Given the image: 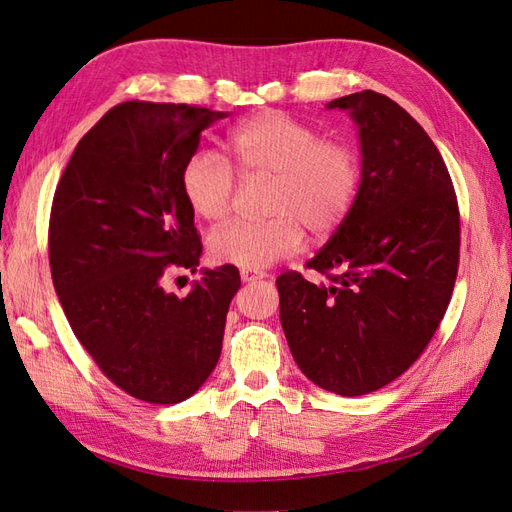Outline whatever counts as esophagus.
<instances>
[{"mask_svg":"<svg viewBox=\"0 0 512 512\" xmlns=\"http://www.w3.org/2000/svg\"><path fill=\"white\" fill-rule=\"evenodd\" d=\"M262 277H265V273H262V271H252V269H241V280H243L245 284H250V282H256V280H262Z\"/></svg>","mask_w":512,"mask_h":512,"instance_id":"obj_1","label":"esophagus"}]
</instances>
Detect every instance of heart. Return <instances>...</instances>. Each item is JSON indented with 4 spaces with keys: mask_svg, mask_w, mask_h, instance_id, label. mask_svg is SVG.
I'll list each match as a JSON object with an SVG mask.
<instances>
[{
    "mask_svg": "<svg viewBox=\"0 0 512 512\" xmlns=\"http://www.w3.org/2000/svg\"><path fill=\"white\" fill-rule=\"evenodd\" d=\"M228 149L245 177H271L265 222H230L215 228L207 247L220 265L260 271L301 250L305 226L327 235L352 211L361 190V160L339 138H320L307 123L282 111L254 115L230 130ZM185 203L200 220L230 213L237 175L213 151H196L181 170Z\"/></svg>",
    "mask_w": 512,
    "mask_h": 512,
    "instance_id": "obj_1",
    "label": "heart"
}]
</instances>
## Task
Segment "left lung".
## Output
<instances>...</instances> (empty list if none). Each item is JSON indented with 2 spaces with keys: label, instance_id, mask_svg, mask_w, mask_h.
<instances>
[{
  "label": "left lung",
  "instance_id": "1",
  "mask_svg": "<svg viewBox=\"0 0 512 512\" xmlns=\"http://www.w3.org/2000/svg\"><path fill=\"white\" fill-rule=\"evenodd\" d=\"M327 108L359 128L361 190L307 262L329 282L284 273L277 292L299 369L354 397L404 374L440 327L459 265V207L438 147L397 102L365 89Z\"/></svg>",
  "mask_w": 512,
  "mask_h": 512
}]
</instances>
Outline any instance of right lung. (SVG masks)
<instances>
[{
  "mask_svg": "<svg viewBox=\"0 0 512 512\" xmlns=\"http://www.w3.org/2000/svg\"><path fill=\"white\" fill-rule=\"evenodd\" d=\"M224 117L188 104H117L81 138L55 190L59 303L104 376L149 404H179L205 384L241 286L230 265L200 271L183 299L162 286L170 271L194 273L203 254L181 170L200 132Z\"/></svg>",
  "mask_w": 512,
  "mask_h": 512,
  "instance_id": "right-lung-1",
  "label": "right lung"
}]
</instances>
